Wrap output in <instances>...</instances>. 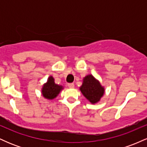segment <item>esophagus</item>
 I'll return each instance as SVG.
<instances>
[{"label":"esophagus","instance_id":"obj_1","mask_svg":"<svg viewBox=\"0 0 147 147\" xmlns=\"http://www.w3.org/2000/svg\"><path fill=\"white\" fill-rule=\"evenodd\" d=\"M68 87L70 88H73L74 86H75V84H74L73 83H70V84H68Z\"/></svg>","mask_w":147,"mask_h":147}]
</instances>
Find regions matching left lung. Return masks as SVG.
Wrapping results in <instances>:
<instances>
[{
	"label": "left lung",
	"instance_id": "8db88e82",
	"mask_svg": "<svg viewBox=\"0 0 147 147\" xmlns=\"http://www.w3.org/2000/svg\"><path fill=\"white\" fill-rule=\"evenodd\" d=\"M79 88L83 95L91 104L98 102L104 93V88L92 75L84 77L83 84Z\"/></svg>",
	"mask_w": 147,
	"mask_h": 147
}]
</instances>
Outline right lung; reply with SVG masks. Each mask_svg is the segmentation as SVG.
I'll return each instance as SVG.
<instances>
[{
    "instance_id": "right-lung-1",
    "label": "right lung",
    "mask_w": 147,
    "mask_h": 147,
    "mask_svg": "<svg viewBox=\"0 0 147 147\" xmlns=\"http://www.w3.org/2000/svg\"><path fill=\"white\" fill-rule=\"evenodd\" d=\"M63 88L62 86L55 83V79L52 76L49 77L48 82L43 85L42 88V95L45 98L48 99H53L59 94L61 90Z\"/></svg>"
}]
</instances>
